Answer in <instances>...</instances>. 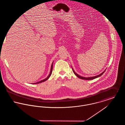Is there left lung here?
<instances>
[{"mask_svg": "<svg viewBox=\"0 0 125 125\" xmlns=\"http://www.w3.org/2000/svg\"><path fill=\"white\" fill-rule=\"evenodd\" d=\"M72 70H73V72L75 74V75L77 77H78V78H80V79H84V80H92V79H95V78H97V77H100V76H101L104 73V72L105 71V70L103 72V73H100V74H99V75H96V76H92V77H83V76H81V75H79V74H78L77 73H76L73 70V68H72Z\"/></svg>", "mask_w": 125, "mask_h": 125, "instance_id": "left-lung-1", "label": "left lung"}]
</instances>
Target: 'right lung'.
Returning a JSON list of instances; mask_svg holds the SVG:
<instances>
[{"label":"right lung","mask_w":125,"mask_h":125,"mask_svg":"<svg viewBox=\"0 0 125 125\" xmlns=\"http://www.w3.org/2000/svg\"><path fill=\"white\" fill-rule=\"evenodd\" d=\"M53 62H52V66H51V71H50V74H49V75L47 77V78H46L45 79H43V80H41V81H39V82H36V83H32V84H38V83H42V82H43L46 81V80H47L49 78V77H50V76L51 75V74H52V69H53Z\"/></svg>","instance_id":"add662e5"}]
</instances>
